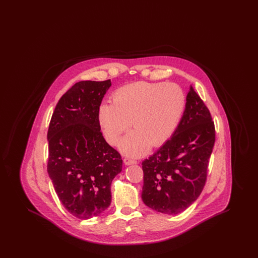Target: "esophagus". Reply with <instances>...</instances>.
Here are the masks:
<instances>
[{"instance_id":"obj_1","label":"esophagus","mask_w":258,"mask_h":258,"mask_svg":"<svg viewBox=\"0 0 258 258\" xmlns=\"http://www.w3.org/2000/svg\"><path fill=\"white\" fill-rule=\"evenodd\" d=\"M123 162L125 165H132V164H135L137 163V161L135 160H132V159H128V158H125L123 159Z\"/></svg>"}]
</instances>
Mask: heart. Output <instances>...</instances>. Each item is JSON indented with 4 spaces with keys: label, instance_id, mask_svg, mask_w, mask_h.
Instances as JSON below:
<instances>
[{
    "label": "heart",
    "instance_id": "obj_1",
    "mask_svg": "<svg viewBox=\"0 0 258 258\" xmlns=\"http://www.w3.org/2000/svg\"><path fill=\"white\" fill-rule=\"evenodd\" d=\"M181 87L165 82H135L114 93L113 102L102 101L98 122L104 138L115 145L130 126L134 131L119 143L130 157L144 155L150 147L163 145L175 132L184 112Z\"/></svg>",
    "mask_w": 258,
    "mask_h": 258
}]
</instances>
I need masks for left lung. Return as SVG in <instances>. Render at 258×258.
Instances as JSON below:
<instances>
[{
    "instance_id": "8db88e82",
    "label": "left lung",
    "mask_w": 258,
    "mask_h": 258,
    "mask_svg": "<svg viewBox=\"0 0 258 258\" xmlns=\"http://www.w3.org/2000/svg\"><path fill=\"white\" fill-rule=\"evenodd\" d=\"M181 121L171 138L142 162V200L149 208L177 215L200 196L215 144L210 111L189 87Z\"/></svg>"
}]
</instances>
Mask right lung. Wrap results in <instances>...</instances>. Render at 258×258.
<instances>
[{
  "label": "right lung",
  "instance_id": "obj_1",
  "mask_svg": "<svg viewBox=\"0 0 258 258\" xmlns=\"http://www.w3.org/2000/svg\"><path fill=\"white\" fill-rule=\"evenodd\" d=\"M110 86V80L75 83L50 121L47 172L63 207L81 220L109 207L112 180L122 171L121 156L98 122V106Z\"/></svg>",
  "mask_w": 258,
  "mask_h": 258
}]
</instances>
